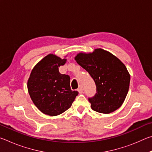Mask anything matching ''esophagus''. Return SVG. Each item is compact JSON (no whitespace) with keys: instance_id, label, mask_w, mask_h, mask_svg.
Instances as JSON below:
<instances>
[{"instance_id":"esophagus-1","label":"esophagus","mask_w":152,"mask_h":152,"mask_svg":"<svg viewBox=\"0 0 152 152\" xmlns=\"http://www.w3.org/2000/svg\"><path fill=\"white\" fill-rule=\"evenodd\" d=\"M78 91L80 94H82V92H83V88H82V86H80L78 88Z\"/></svg>"}]
</instances>
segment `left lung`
<instances>
[{"label":"left lung","mask_w":152,"mask_h":152,"mask_svg":"<svg viewBox=\"0 0 152 152\" xmlns=\"http://www.w3.org/2000/svg\"><path fill=\"white\" fill-rule=\"evenodd\" d=\"M75 60L96 84V94L88 98L92 109L108 114L119 109L127 96L130 82L124 64L116 56L100 48L88 54L80 53Z\"/></svg>","instance_id":"obj_1"}]
</instances>
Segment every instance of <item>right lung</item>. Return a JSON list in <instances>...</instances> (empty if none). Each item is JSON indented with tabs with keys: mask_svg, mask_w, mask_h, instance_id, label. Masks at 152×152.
<instances>
[{
	"mask_svg": "<svg viewBox=\"0 0 152 152\" xmlns=\"http://www.w3.org/2000/svg\"><path fill=\"white\" fill-rule=\"evenodd\" d=\"M66 59L49 54L37 64L27 82L31 99L40 111L56 116L70 108L78 91L70 88V78L59 72Z\"/></svg>",
	"mask_w": 152,
	"mask_h": 152,
	"instance_id": "obj_1",
	"label": "right lung"
}]
</instances>
